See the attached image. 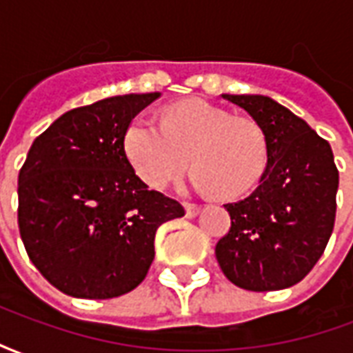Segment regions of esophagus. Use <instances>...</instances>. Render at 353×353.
Returning <instances> with one entry per match:
<instances>
[{"label":"esophagus","mask_w":353,"mask_h":353,"mask_svg":"<svg viewBox=\"0 0 353 353\" xmlns=\"http://www.w3.org/2000/svg\"><path fill=\"white\" fill-rule=\"evenodd\" d=\"M199 214H200V206H196V204H185V215H187L189 219L196 217Z\"/></svg>","instance_id":"1"}]
</instances>
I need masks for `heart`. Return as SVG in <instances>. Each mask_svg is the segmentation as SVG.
Returning <instances> with one entry per match:
<instances>
[{"instance_id":"obj_1","label":"heart","mask_w":353,"mask_h":353,"mask_svg":"<svg viewBox=\"0 0 353 353\" xmlns=\"http://www.w3.org/2000/svg\"><path fill=\"white\" fill-rule=\"evenodd\" d=\"M124 153L151 189H164L191 157V183L232 199L253 189L263 176L266 139L250 119H232L208 101L189 100L170 105L162 124L147 115L132 119Z\"/></svg>"}]
</instances>
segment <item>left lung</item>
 Instances as JSON below:
<instances>
[{
	"label": "left lung",
	"mask_w": 353,
	"mask_h": 353,
	"mask_svg": "<svg viewBox=\"0 0 353 353\" xmlns=\"http://www.w3.org/2000/svg\"><path fill=\"white\" fill-rule=\"evenodd\" d=\"M221 96L263 130L266 168L250 196L225 204L230 230L215 245V257L238 288H291L314 268L333 232L339 189L333 151L306 121L268 96Z\"/></svg>",
	"instance_id": "8db88e82"
}]
</instances>
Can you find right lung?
I'll use <instances>...</instances> for the list:
<instances>
[{"instance_id":"right-lung-1","label":"right lung","mask_w":353,"mask_h":353,"mask_svg":"<svg viewBox=\"0 0 353 353\" xmlns=\"http://www.w3.org/2000/svg\"><path fill=\"white\" fill-rule=\"evenodd\" d=\"M161 92L111 96L68 111L28 151L19 229L35 268L65 295L113 299L138 288L162 223L183 206L149 191L124 153V132Z\"/></svg>"}]
</instances>
